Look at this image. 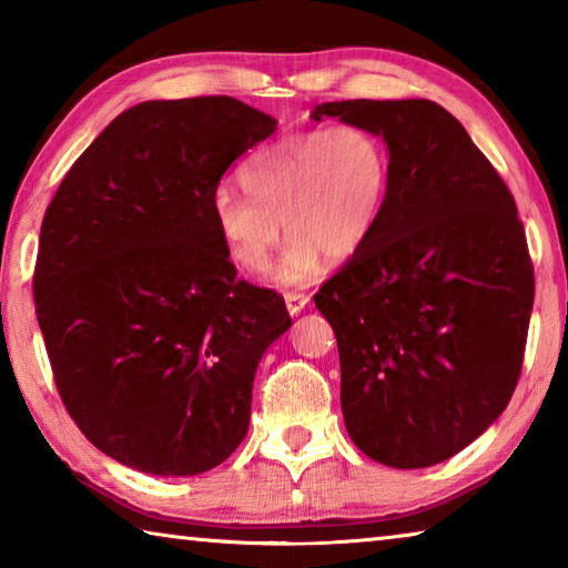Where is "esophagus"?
<instances>
[{
    "label": "esophagus",
    "instance_id": "esophagus-1",
    "mask_svg": "<svg viewBox=\"0 0 568 568\" xmlns=\"http://www.w3.org/2000/svg\"><path fill=\"white\" fill-rule=\"evenodd\" d=\"M307 303H311V297H307L305 293H285V305H287V313H291V315L303 313Z\"/></svg>",
    "mask_w": 568,
    "mask_h": 568
}]
</instances>
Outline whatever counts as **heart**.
Listing matches in <instances>:
<instances>
[{"mask_svg":"<svg viewBox=\"0 0 568 568\" xmlns=\"http://www.w3.org/2000/svg\"><path fill=\"white\" fill-rule=\"evenodd\" d=\"M390 182L386 142L363 124L287 134L247 160V195L213 192L210 213L230 261L263 271L283 233H293L275 277L303 283L323 257L348 261L376 230Z\"/></svg>","mask_w":568,"mask_h":568,"instance_id":"heart-1","label":"heart"}]
</instances>
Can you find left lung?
Wrapping results in <instances>:
<instances>
[{
	"mask_svg": "<svg viewBox=\"0 0 568 568\" xmlns=\"http://www.w3.org/2000/svg\"><path fill=\"white\" fill-rule=\"evenodd\" d=\"M311 118L363 124L390 155L376 230L315 293L345 428L383 466H436L501 416L521 376L534 265L514 195L430 100L323 102Z\"/></svg>",
	"mask_w": 568,
	"mask_h": 568,
	"instance_id": "obj_1",
	"label": "left lung"
}]
</instances>
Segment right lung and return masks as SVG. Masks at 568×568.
Returning <instances> with one entry per match:
<instances>
[{"label": "right lung", "mask_w": 568, "mask_h": 568, "mask_svg": "<svg viewBox=\"0 0 568 568\" xmlns=\"http://www.w3.org/2000/svg\"><path fill=\"white\" fill-rule=\"evenodd\" d=\"M277 122L235 98L118 114L47 207L37 321L57 390L92 446L152 476H197L247 434L283 295L237 281L210 200Z\"/></svg>", "instance_id": "add662e5"}]
</instances>
